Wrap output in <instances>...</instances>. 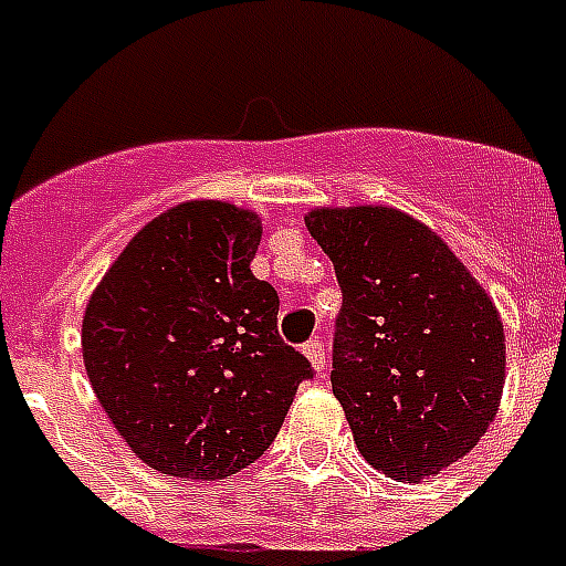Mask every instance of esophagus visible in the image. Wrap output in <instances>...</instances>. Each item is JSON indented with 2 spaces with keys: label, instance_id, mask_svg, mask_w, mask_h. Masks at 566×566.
Returning <instances> with one entry per match:
<instances>
[{
  "label": "esophagus",
  "instance_id": "1",
  "mask_svg": "<svg viewBox=\"0 0 566 566\" xmlns=\"http://www.w3.org/2000/svg\"><path fill=\"white\" fill-rule=\"evenodd\" d=\"M302 353H305V358H308L314 370L326 373L328 358H326V346H323V340H317V337H314V340H308V344L302 346Z\"/></svg>",
  "mask_w": 566,
  "mask_h": 566
}]
</instances>
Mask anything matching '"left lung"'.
Instances as JSON below:
<instances>
[{
	"mask_svg": "<svg viewBox=\"0 0 566 566\" xmlns=\"http://www.w3.org/2000/svg\"><path fill=\"white\" fill-rule=\"evenodd\" d=\"M305 226L344 291L332 390L355 447L396 482L438 475L500 411V311L461 258L399 208H311Z\"/></svg>",
	"mask_w": 566,
	"mask_h": 566,
	"instance_id": "obj_1",
	"label": "left lung"
}]
</instances>
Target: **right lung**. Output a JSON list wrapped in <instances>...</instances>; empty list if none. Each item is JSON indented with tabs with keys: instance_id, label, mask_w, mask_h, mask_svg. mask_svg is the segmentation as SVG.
<instances>
[{
	"instance_id": "obj_1",
	"label": "right lung",
	"mask_w": 566,
	"mask_h": 566,
	"mask_svg": "<svg viewBox=\"0 0 566 566\" xmlns=\"http://www.w3.org/2000/svg\"><path fill=\"white\" fill-rule=\"evenodd\" d=\"M261 217L190 199L149 220L82 319L93 394L144 464L217 482L266 452L311 364L279 337V293L252 275Z\"/></svg>"
}]
</instances>
